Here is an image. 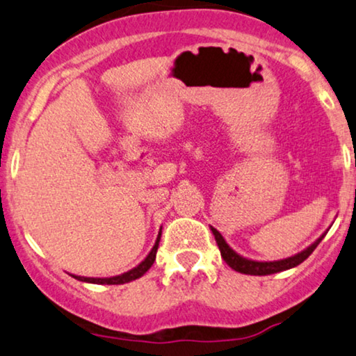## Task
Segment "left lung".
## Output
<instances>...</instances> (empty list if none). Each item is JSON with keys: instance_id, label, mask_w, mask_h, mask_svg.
Returning <instances> with one entry per match:
<instances>
[{"instance_id": "8db88e82", "label": "left lung", "mask_w": 356, "mask_h": 356, "mask_svg": "<svg viewBox=\"0 0 356 356\" xmlns=\"http://www.w3.org/2000/svg\"><path fill=\"white\" fill-rule=\"evenodd\" d=\"M210 229H211L213 236H215L216 244H218V248H220L221 257L225 259V262L229 265L231 268L236 270V272L244 273V275H272V273H278V272H283V270L296 267V265L305 262V260L309 257V255L312 254V250L319 245L321 241L324 239V236L327 234V231H325V233L319 236L314 243H312L311 245H307L305 250L291 255V257L280 259V260H270V262H262V260H252V259L243 257V255L236 252L234 249L229 248V244L226 243V239L222 238L220 231H216L213 226H210Z\"/></svg>"}]
</instances>
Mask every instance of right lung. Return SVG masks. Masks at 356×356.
Returning <instances> with one entry per match:
<instances>
[{
  "instance_id": "1",
  "label": "right lung",
  "mask_w": 356,
  "mask_h": 356,
  "mask_svg": "<svg viewBox=\"0 0 356 356\" xmlns=\"http://www.w3.org/2000/svg\"><path fill=\"white\" fill-rule=\"evenodd\" d=\"M159 239H161V229H159V234L158 238H156V243L153 245V249L149 250V254L146 255L145 260H141V262L136 265L135 268L129 270V272L122 273V275H115V277H106V278H94V277H79V275H71V277H74L76 280L79 282H86V283H96V285H123V283H130L136 280V278L143 277V275L148 272L151 268V265L154 264L156 260V252H158V245H159Z\"/></svg>"
}]
</instances>
